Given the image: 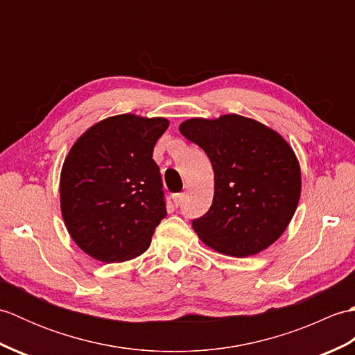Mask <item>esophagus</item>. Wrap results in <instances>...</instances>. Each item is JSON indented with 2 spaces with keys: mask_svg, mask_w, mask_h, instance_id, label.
Returning a JSON list of instances; mask_svg holds the SVG:
<instances>
[{
  "mask_svg": "<svg viewBox=\"0 0 355 355\" xmlns=\"http://www.w3.org/2000/svg\"><path fill=\"white\" fill-rule=\"evenodd\" d=\"M183 198H184V193H173L172 195V201H173V205H175V206L182 205Z\"/></svg>",
  "mask_w": 355,
  "mask_h": 355,
  "instance_id": "esophagus-1",
  "label": "esophagus"
}]
</instances>
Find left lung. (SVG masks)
<instances>
[{"label": "left lung", "mask_w": 355, "mask_h": 355, "mask_svg": "<svg viewBox=\"0 0 355 355\" xmlns=\"http://www.w3.org/2000/svg\"><path fill=\"white\" fill-rule=\"evenodd\" d=\"M187 140L207 154L214 168V201L192 229L215 252L245 258L282 236L299 205L302 177L293 148L254 119L224 114L187 119Z\"/></svg>", "instance_id": "8db88e82"}]
</instances>
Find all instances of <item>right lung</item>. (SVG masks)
<instances>
[{"label":"right lung","instance_id":"add662e5","mask_svg":"<svg viewBox=\"0 0 355 355\" xmlns=\"http://www.w3.org/2000/svg\"><path fill=\"white\" fill-rule=\"evenodd\" d=\"M168 126L164 117H107L89 126L65 157L62 218L71 239L93 259L123 262L148 250L166 216L153 150Z\"/></svg>","mask_w":355,"mask_h":355}]
</instances>
